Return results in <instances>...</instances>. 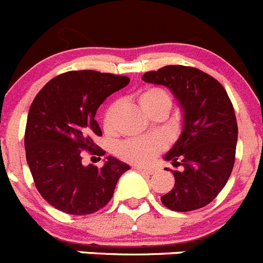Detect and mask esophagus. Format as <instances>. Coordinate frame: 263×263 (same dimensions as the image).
Listing matches in <instances>:
<instances>
[{
	"instance_id": "1",
	"label": "esophagus",
	"mask_w": 263,
	"mask_h": 263,
	"mask_svg": "<svg viewBox=\"0 0 263 263\" xmlns=\"http://www.w3.org/2000/svg\"><path fill=\"white\" fill-rule=\"evenodd\" d=\"M135 170H139L141 171L143 174H146V175H152V174L154 173V170H152V168H148V167H141V166H134Z\"/></svg>"
}]
</instances>
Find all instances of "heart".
Listing matches in <instances>:
<instances>
[{
    "label": "heart",
    "mask_w": 263,
    "mask_h": 263,
    "mask_svg": "<svg viewBox=\"0 0 263 263\" xmlns=\"http://www.w3.org/2000/svg\"><path fill=\"white\" fill-rule=\"evenodd\" d=\"M137 102L140 107L149 115L157 111L168 110L173 106V97L170 92L158 85H149L137 93ZM118 111V104L112 102L105 111L102 118V128L106 134H112L115 127V115ZM163 148L158 139H132L118 144L115 153L120 159L134 163V165H146Z\"/></svg>",
    "instance_id": "heart-1"
}]
</instances>
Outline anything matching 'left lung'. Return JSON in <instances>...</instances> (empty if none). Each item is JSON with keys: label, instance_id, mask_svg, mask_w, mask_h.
Wrapping results in <instances>:
<instances>
[{"label": "left lung", "instance_id": "obj_1", "mask_svg": "<svg viewBox=\"0 0 263 263\" xmlns=\"http://www.w3.org/2000/svg\"><path fill=\"white\" fill-rule=\"evenodd\" d=\"M141 79L170 88L184 115L183 132L165 156L183 171H173L175 185L162 203L174 212L201 209L217 197L234 168L237 122L231 100L215 78L190 66H165Z\"/></svg>", "mask_w": 263, "mask_h": 263}]
</instances>
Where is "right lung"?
<instances>
[{
	"instance_id": "1",
	"label": "right lung",
	"mask_w": 263,
	"mask_h": 263,
	"mask_svg": "<svg viewBox=\"0 0 263 263\" xmlns=\"http://www.w3.org/2000/svg\"><path fill=\"white\" fill-rule=\"evenodd\" d=\"M128 83V76L68 71L36 95L27 117L26 158L39 193L55 209L71 215L96 213L111 200L119 178L129 170L114 157H107L102 167L82 165L83 151L105 156L93 141L102 136L96 111Z\"/></svg>"
}]
</instances>
